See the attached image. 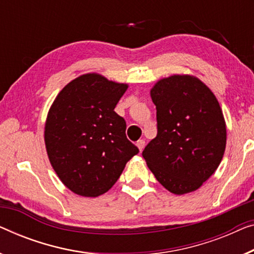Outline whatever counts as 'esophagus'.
<instances>
[{
	"mask_svg": "<svg viewBox=\"0 0 254 254\" xmlns=\"http://www.w3.org/2000/svg\"><path fill=\"white\" fill-rule=\"evenodd\" d=\"M136 145H137L139 151H142V150L144 149V146H145V141H144V139H138V141L136 142Z\"/></svg>",
	"mask_w": 254,
	"mask_h": 254,
	"instance_id": "obj_1",
	"label": "esophagus"
}]
</instances>
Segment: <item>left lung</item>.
Masks as SVG:
<instances>
[{"instance_id":"8db88e82","label":"left lung","mask_w":254,"mask_h":254,"mask_svg":"<svg viewBox=\"0 0 254 254\" xmlns=\"http://www.w3.org/2000/svg\"><path fill=\"white\" fill-rule=\"evenodd\" d=\"M157 136L143 150L158 182L175 194L197 190L221 163L226 124L219 102L190 75H172L151 89Z\"/></svg>"}]
</instances>
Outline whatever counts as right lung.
Listing matches in <instances>:
<instances>
[{
    "instance_id": "obj_1",
    "label": "right lung",
    "mask_w": 254,
    "mask_h": 254,
    "mask_svg": "<svg viewBox=\"0 0 254 254\" xmlns=\"http://www.w3.org/2000/svg\"><path fill=\"white\" fill-rule=\"evenodd\" d=\"M127 87L89 73L66 84L51 105L45 128L48 157L76 194L105 193L138 153L126 136V121L115 111Z\"/></svg>"
}]
</instances>
